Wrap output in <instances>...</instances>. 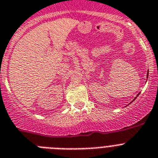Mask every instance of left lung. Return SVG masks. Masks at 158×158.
I'll return each mask as SVG.
<instances>
[{
  "label": "left lung",
  "mask_w": 158,
  "mask_h": 158,
  "mask_svg": "<svg viewBox=\"0 0 158 158\" xmlns=\"http://www.w3.org/2000/svg\"><path fill=\"white\" fill-rule=\"evenodd\" d=\"M148 75H149V71H148V73H147V79H148ZM140 94V93H138V94ZM138 95L136 96V97H135V98H134V100H135V99H136V98H137V97H138ZM134 100H133V101H134ZM133 101H132V102H133ZM130 103H131V102H130Z\"/></svg>",
  "instance_id": "left-lung-1"
}]
</instances>
